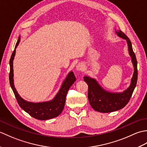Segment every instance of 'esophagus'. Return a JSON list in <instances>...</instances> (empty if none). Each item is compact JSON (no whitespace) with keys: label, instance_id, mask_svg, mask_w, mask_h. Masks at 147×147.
Here are the masks:
<instances>
[{"label":"esophagus","instance_id":"esophagus-1","mask_svg":"<svg viewBox=\"0 0 147 147\" xmlns=\"http://www.w3.org/2000/svg\"><path fill=\"white\" fill-rule=\"evenodd\" d=\"M84 68H85V65L82 63H80L76 65V69L78 71H83L84 69Z\"/></svg>","mask_w":147,"mask_h":147}]
</instances>
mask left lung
<instances>
[{"label":"left lung","mask_w":147,"mask_h":147,"mask_svg":"<svg viewBox=\"0 0 147 147\" xmlns=\"http://www.w3.org/2000/svg\"><path fill=\"white\" fill-rule=\"evenodd\" d=\"M117 33L118 36L127 40L129 53L131 57L132 62L135 67L131 83L129 88L121 93H109L103 90L95 80L87 76L84 77V80L88 86V98L90 105L94 110L103 113L118 111L125 107L131 97L138 80L137 61L132 48L131 42L128 37L122 31L119 30Z\"/></svg>","instance_id":"8db88e82"}]
</instances>
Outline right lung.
Here are the masks:
<instances>
[{"label": "right lung", "instance_id": "add662e5", "mask_svg": "<svg viewBox=\"0 0 147 147\" xmlns=\"http://www.w3.org/2000/svg\"><path fill=\"white\" fill-rule=\"evenodd\" d=\"M20 41V37H19L14 51L11 55L10 61H9V64H10L9 83H10V85L14 93L19 105L24 111L28 113L31 116L39 120L50 119L58 116L61 113L64 107L65 97H66L68 90L76 81L75 76H74L73 72L69 73L62 83L59 92L52 101L42 103H32L25 101L19 95L14 86L13 82V64H12V62H13L15 55L16 48L18 45Z\"/></svg>", "mask_w": 147, "mask_h": 147}]
</instances>
